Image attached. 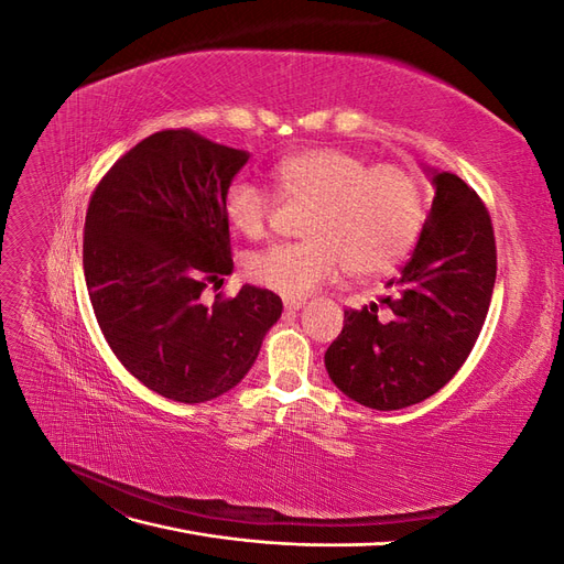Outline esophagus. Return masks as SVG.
I'll return each instance as SVG.
<instances>
[{"label":"esophagus","mask_w":564,"mask_h":564,"mask_svg":"<svg viewBox=\"0 0 564 564\" xmlns=\"http://www.w3.org/2000/svg\"><path fill=\"white\" fill-rule=\"evenodd\" d=\"M303 303H305V299L303 296H284V308L286 311H299V308H303Z\"/></svg>","instance_id":"obj_1"}]
</instances>
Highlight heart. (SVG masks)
Returning <instances> with one entry per match:
<instances>
[{
	"label": "heart",
	"instance_id": "1",
	"mask_svg": "<svg viewBox=\"0 0 564 564\" xmlns=\"http://www.w3.org/2000/svg\"><path fill=\"white\" fill-rule=\"evenodd\" d=\"M282 199L308 202L301 242H278L245 259L247 278L270 292L301 296L332 280L340 268L352 278H377L412 251L425 220L421 185L395 164L369 166L340 148L292 152L270 169ZM272 197L237 176L224 193L228 226L259 240L268 228Z\"/></svg>",
	"mask_w": 564,
	"mask_h": 564
}]
</instances>
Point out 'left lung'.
I'll use <instances>...</instances> for the list:
<instances>
[{
	"label": "left lung",
	"instance_id": "8db88e82",
	"mask_svg": "<svg viewBox=\"0 0 564 564\" xmlns=\"http://www.w3.org/2000/svg\"><path fill=\"white\" fill-rule=\"evenodd\" d=\"M435 187L412 259L324 352L334 386L357 404L392 412L431 395L466 362L497 280L491 218L456 174L425 166Z\"/></svg>",
	"mask_w": 564,
	"mask_h": 564
}]
</instances>
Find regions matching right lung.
I'll return each mask as SVG.
<instances>
[{
  "instance_id": "right-lung-1",
  "label": "right lung",
  "mask_w": 564,
  "mask_h": 564,
  "mask_svg": "<svg viewBox=\"0 0 564 564\" xmlns=\"http://www.w3.org/2000/svg\"><path fill=\"white\" fill-rule=\"evenodd\" d=\"M247 150L187 131L148 135L91 195L84 278L117 360L158 395L197 404L240 383L259 357L282 299L245 284L202 303L232 272L224 193Z\"/></svg>"
}]
</instances>
